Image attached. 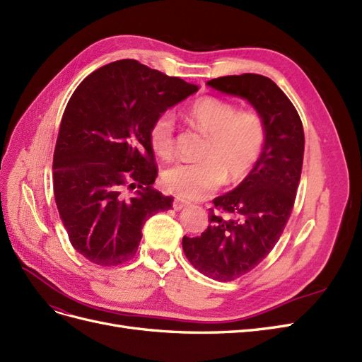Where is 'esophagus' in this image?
Masks as SVG:
<instances>
[{"label": "esophagus", "instance_id": "obj_1", "mask_svg": "<svg viewBox=\"0 0 362 362\" xmlns=\"http://www.w3.org/2000/svg\"><path fill=\"white\" fill-rule=\"evenodd\" d=\"M187 205H189V202H185V201H182V199H173V202H172V206H173L177 211L182 210V208L187 206Z\"/></svg>", "mask_w": 362, "mask_h": 362}]
</instances>
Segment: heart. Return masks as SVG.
<instances>
[{"label": "heart", "mask_w": 362, "mask_h": 362, "mask_svg": "<svg viewBox=\"0 0 362 362\" xmlns=\"http://www.w3.org/2000/svg\"><path fill=\"white\" fill-rule=\"evenodd\" d=\"M192 122L208 136L201 161H178L163 172L164 185L178 198L202 199L223 184L246 178L264 146L266 129L254 112H238L231 103L202 96L187 110ZM156 154L164 160L175 149V117L160 115L149 131Z\"/></svg>", "instance_id": "obj_1"}]
</instances>
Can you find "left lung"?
Returning <instances> with one entry per match:
<instances>
[{
	"instance_id": "1",
	"label": "left lung",
	"mask_w": 362,
	"mask_h": 362,
	"mask_svg": "<svg viewBox=\"0 0 362 362\" xmlns=\"http://www.w3.org/2000/svg\"><path fill=\"white\" fill-rule=\"evenodd\" d=\"M206 84L246 100L266 129L261 156L247 177L234 190L213 199L210 225L201 235L182 237L192 266L208 278L226 282L255 269L278 243L300 181L305 136L294 105L267 76L228 75Z\"/></svg>"
}]
</instances>
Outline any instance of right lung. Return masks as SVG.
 Wrapping results in <instances>:
<instances>
[{
    "mask_svg": "<svg viewBox=\"0 0 362 362\" xmlns=\"http://www.w3.org/2000/svg\"><path fill=\"white\" fill-rule=\"evenodd\" d=\"M136 60H117L81 81L64 108L54 151V198L71 245L98 266L133 258L151 216L173 198L152 187L154 120L198 92Z\"/></svg>",
    "mask_w": 362,
    "mask_h": 362,
    "instance_id": "obj_1",
    "label": "right lung"
}]
</instances>
